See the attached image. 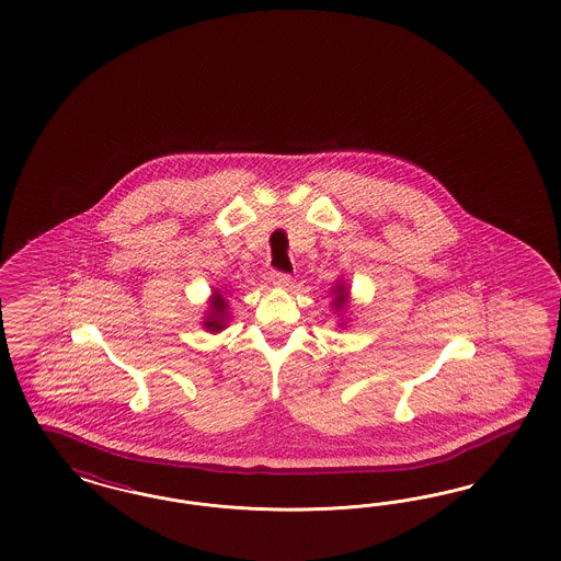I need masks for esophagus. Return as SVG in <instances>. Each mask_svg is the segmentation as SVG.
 Returning <instances> with one entry per match:
<instances>
[{"label":"esophagus","instance_id":"1","mask_svg":"<svg viewBox=\"0 0 561 561\" xmlns=\"http://www.w3.org/2000/svg\"><path fill=\"white\" fill-rule=\"evenodd\" d=\"M271 283L274 287H289L290 276L285 272L274 271L271 274Z\"/></svg>","mask_w":561,"mask_h":561}]
</instances>
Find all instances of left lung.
<instances>
[{
    "label": "left lung",
    "mask_w": 561,
    "mask_h": 561,
    "mask_svg": "<svg viewBox=\"0 0 561 561\" xmlns=\"http://www.w3.org/2000/svg\"><path fill=\"white\" fill-rule=\"evenodd\" d=\"M332 295H334V299H332V308H334V311H336V313H343V311L347 310L350 289L345 287L343 280H336V285H334V289H332Z\"/></svg>",
    "instance_id": "obj_1"
}]
</instances>
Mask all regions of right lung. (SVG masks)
Returning <instances> with one entry per match:
<instances>
[{
  "mask_svg": "<svg viewBox=\"0 0 561 561\" xmlns=\"http://www.w3.org/2000/svg\"><path fill=\"white\" fill-rule=\"evenodd\" d=\"M227 320H229V304L220 290L214 289V295L209 299V310L204 320V329H208V332H220L227 327Z\"/></svg>",
  "mask_w": 561,
  "mask_h": 561,
  "instance_id": "right-lung-1",
  "label": "right lung"
}]
</instances>
